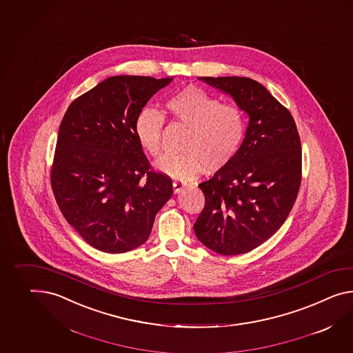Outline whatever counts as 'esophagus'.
Here are the masks:
<instances>
[{"mask_svg": "<svg viewBox=\"0 0 353 353\" xmlns=\"http://www.w3.org/2000/svg\"><path fill=\"white\" fill-rule=\"evenodd\" d=\"M185 187V184L181 181H172V188H174V192L175 193H179L181 190H183V188Z\"/></svg>", "mask_w": 353, "mask_h": 353, "instance_id": "34e87169", "label": "esophagus"}]
</instances>
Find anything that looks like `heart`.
I'll list each match as a JSON object with an SVG mask.
<instances>
[{"instance_id":"heart-1","label":"heart","mask_w":353,"mask_h":353,"mask_svg":"<svg viewBox=\"0 0 353 353\" xmlns=\"http://www.w3.org/2000/svg\"><path fill=\"white\" fill-rule=\"evenodd\" d=\"M165 106L170 117L188 127L181 154H165L156 169L178 179H192L205 170L215 172L234 159L243 143L247 120L234 103H220L216 97L197 87H187L172 94ZM163 115L143 109L136 119L138 143L151 156L161 151Z\"/></svg>"}]
</instances>
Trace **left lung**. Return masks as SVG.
Masks as SVG:
<instances>
[{
	"label": "left lung",
	"instance_id": "left-lung-1",
	"mask_svg": "<svg viewBox=\"0 0 353 353\" xmlns=\"http://www.w3.org/2000/svg\"><path fill=\"white\" fill-rule=\"evenodd\" d=\"M199 79L230 94L250 123L234 159L199 184L205 208L193 228L199 242L214 252L242 254L266 242L296 202L302 179L299 130L290 110L259 81Z\"/></svg>",
	"mask_w": 353,
	"mask_h": 353
}]
</instances>
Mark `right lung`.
I'll return each mask as SVG.
<instances>
[{"label":"right lung","instance_id":"right-lung-1","mask_svg":"<svg viewBox=\"0 0 353 353\" xmlns=\"http://www.w3.org/2000/svg\"><path fill=\"white\" fill-rule=\"evenodd\" d=\"M172 78L118 75L72 101L63 115L51 187L66 221L92 247L124 253L145 243L172 194L134 133L138 114Z\"/></svg>","mask_w":353,"mask_h":353}]
</instances>
